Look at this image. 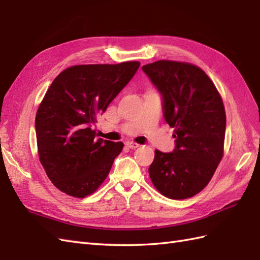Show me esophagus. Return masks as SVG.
Masks as SVG:
<instances>
[{"label":"esophagus","mask_w":260,"mask_h":260,"mask_svg":"<svg viewBox=\"0 0 260 260\" xmlns=\"http://www.w3.org/2000/svg\"><path fill=\"white\" fill-rule=\"evenodd\" d=\"M125 145L126 147H128L129 149H137V148H139L140 147V145H139L138 143H136V142H131V141H128L125 143Z\"/></svg>","instance_id":"esophagus-1"}]
</instances>
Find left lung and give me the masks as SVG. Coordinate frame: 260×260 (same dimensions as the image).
I'll use <instances>...</instances> for the list:
<instances>
[{
    "instance_id": "left-lung-1",
    "label": "left lung",
    "mask_w": 260,
    "mask_h": 260,
    "mask_svg": "<svg viewBox=\"0 0 260 260\" xmlns=\"http://www.w3.org/2000/svg\"><path fill=\"white\" fill-rule=\"evenodd\" d=\"M142 71L161 94L163 117L175 139L172 152L155 150L151 181L169 199L191 198L208 184L223 157V100L208 76L192 64L159 60Z\"/></svg>"
}]
</instances>
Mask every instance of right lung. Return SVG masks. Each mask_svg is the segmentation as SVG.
<instances>
[{"mask_svg":"<svg viewBox=\"0 0 260 260\" xmlns=\"http://www.w3.org/2000/svg\"><path fill=\"white\" fill-rule=\"evenodd\" d=\"M139 66V61L72 66L48 88L36 113V140L42 166L61 192L82 199L109 174L123 143L97 139L91 126Z\"/></svg>","mask_w":260,"mask_h":260,"instance_id":"obj_1","label":"right lung"}]
</instances>
